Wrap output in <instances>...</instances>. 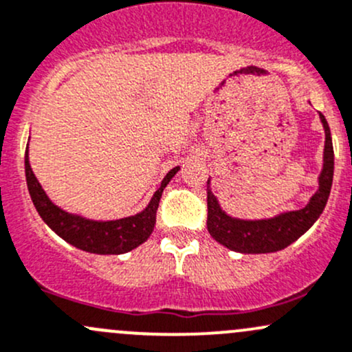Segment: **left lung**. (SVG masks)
<instances>
[{"label":"left lung","instance_id":"1","mask_svg":"<svg viewBox=\"0 0 352 352\" xmlns=\"http://www.w3.org/2000/svg\"><path fill=\"white\" fill-rule=\"evenodd\" d=\"M325 129L324 168L319 177V190L314 194L303 209L290 210L272 219L243 221L229 217L221 210L217 199L207 194V231L217 243L239 253H273L287 248L310 229L319 219L332 187L334 177V148H332L331 129L324 114H320Z\"/></svg>","mask_w":352,"mask_h":352}]
</instances>
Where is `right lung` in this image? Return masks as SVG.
<instances>
[{"instance_id":"add662e5","label":"right lung","mask_w":352,"mask_h":352,"mask_svg":"<svg viewBox=\"0 0 352 352\" xmlns=\"http://www.w3.org/2000/svg\"><path fill=\"white\" fill-rule=\"evenodd\" d=\"M177 172H179V166L166 173L165 179L162 180V186L155 192L145 210L136 216L124 217V219L102 223V221H89L80 216H72V214L62 210L60 207L52 204L43 188L40 187L36 177L33 175L28 162V146L27 153H25V175H27L28 192L40 217L62 239L74 244L79 250L98 254L128 253L150 238L155 223H157V209L160 204L162 192Z\"/></svg>"}]
</instances>
